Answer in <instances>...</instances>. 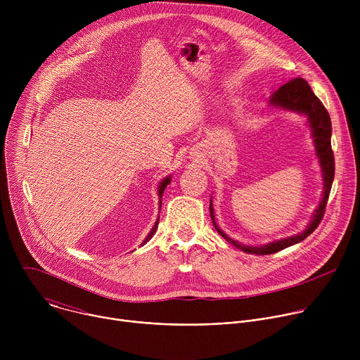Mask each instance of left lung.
<instances>
[{
    "instance_id": "1",
    "label": "left lung",
    "mask_w": 360,
    "mask_h": 360,
    "mask_svg": "<svg viewBox=\"0 0 360 360\" xmlns=\"http://www.w3.org/2000/svg\"><path fill=\"white\" fill-rule=\"evenodd\" d=\"M269 107L275 110H282V111H289V112H296L299 115L306 117L307 127L311 128V135L314 139L315 145V152L316 157L319 160V165L322 169V179H323V191H322V199L318 205V208L315 210L309 224L306 225V228L292 236L276 239L274 242H268L264 245H243L232 238H229L217 224L215 221V212L212 207V196L210 202V212L212 218V224L218 233L225 238L229 243H232L235 248L240 249L245 253L250 255H269L279 252L288 246H292L295 243L302 242L304 238L309 236L321 224L325 208H326V202L330 193L332 182L335 178V158H333V152H332V145H330V136H332V124H330V117L321 102V99L314 94L311 89L309 84H307L303 78H295L285 85H282L278 91H275L271 98H269Z\"/></svg>"
}]
</instances>
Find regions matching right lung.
<instances>
[{
  "instance_id": "1",
  "label": "right lung",
  "mask_w": 360,
  "mask_h": 360,
  "mask_svg": "<svg viewBox=\"0 0 360 360\" xmlns=\"http://www.w3.org/2000/svg\"><path fill=\"white\" fill-rule=\"evenodd\" d=\"M171 179H172V176L171 175H168V176H165L161 182H160V185H158V203H160V210H161V205H162V195H164V191H165V188H167V185L171 182ZM158 224H160V217H158V219H157V222H155V225L152 226V229L149 231V233L146 235V238L143 239V242L141 243V246L142 245H145L152 236H153V233L157 232V228H158Z\"/></svg>"
}]
</instances>
